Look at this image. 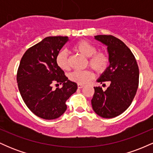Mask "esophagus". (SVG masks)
<instances>
[{"label": "esophagus", "instance_id": "esophagus-1", "mask_svg": "<svg viewBox=\"0 0 153 153\" xmlns=\"http://www.w3.org/2000/svg\"><path fill=\"white\" fill-rule=\"evenodd\" d=\"M83 86H84V85H82V84H80V83L78 84V88H82L83 87Z\"/></svg>", "mask_w": 153, "mask_h": 153}]
</instances>
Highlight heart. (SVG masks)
Returning a JSON list of instances; mask_svg holds the SVG:
<instances>
[{"label":"heart","instance_id":"heart-1","mask_svg":"<svg viewBox=\"0 0 153 153\" xmlns=\"http://www.w3.org/2000/svg\"><path fill=\"white\" fill-rule=\"evenodd\" d=\"M75 49L82 55L88 57V64L94 71L98 73H103L108 68L109 64V57L106 51H96L97 49L93 44L85 40H81L75 44ZM56 63L64 71L69 69L68 52L66 50H62L56 56ZM69 79L72 81L80 84H85L93 78L94 73L91 70L74 71L70 73Z\"/></svg>","mask_w":153,"mask_h":153}]
</instances>
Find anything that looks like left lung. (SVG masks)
I'll use <instances>...</instances> for the list:
<instances>
[{
    "instance_id": "1",
    "label": "left lung",
    "mask_w": 153,
    "mask_h": 153,
    "mask_svg": "<svg viewBox=\"0 0 153 153\" xmlns=\"http://www.w3.org/2000/svg\"><path fill=\"white\" fill-rule=\"evenodd\" d=\"M95 39L107 46L109 66L97 82L109 83L106 91L94 87L93 109L103 118H114L128 108L139 85V68L134 54L122 41L112 35H97Z\"/></svg>"
}]
</instances>
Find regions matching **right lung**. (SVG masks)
Returning a JSON list of instances; mask_svg holds the SVG:
<instances>
[{"label": "right lung", "mask_w": 153, "mask_h": 153, "mask_svg": "<svg viewBox=\"0 0 153 153\" xmlns=\"http://www.w3.org/2000/svg\"><path fill=\"white\" fill-rule=\"evenodd\" d=\"M68 40V36H47L28 49L21 59L16 76L19 92L31 111L42 119L62 115L67 100L78 88L56 63V56ZM59 84H63L61 89L52 88Z\"/></svg>", "instance_id": "right-lung-1"}]
</instances>
